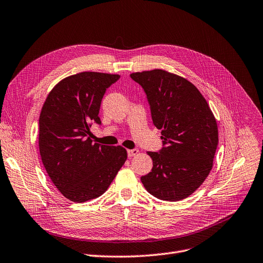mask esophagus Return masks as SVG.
Segmentation results:
<instances>
[{"label":"esophagus","mask_w":263,"mask_h":263,"mask_svg":"<svg viewBox=\"0 0 263 263\" xmlns=\"http://www.w3.org/2000/svg\"><path fill=\"white\" fill-rule=\"evenodd\" d=\"M138 153H139V149H137V148L128 149V151H127L128 157H134V156H136V155H138Z\"/></svg>","instance_id":"34e87169"}]
</instances>
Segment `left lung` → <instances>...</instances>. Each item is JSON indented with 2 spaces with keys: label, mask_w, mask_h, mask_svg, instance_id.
Segmentation results:
<instances>
[{
  "label": "left lung",
  "mask_w": 263,
  "mask_h": 263,
  "mask_svg": "<svg viewBox=\"0 0 263 263\" xmlns=\"http://www.w3.org/2000/svg\"><path fill=\"white\" fill-rule=\"evenodd\" d=\"M146 94L164 147L147 152L152 171L141 177L160 200L179 201L200 187L213 167L218 143L216 119L205 98L187 79L164 69L133 72Z\"/></svg>",
  "instance_id": "obj_1"
}]
</instances>
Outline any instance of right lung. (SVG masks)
Wrapping results in <instances>:
<instances>
[{"instance_id":"right-lung-1","label":"right lung","mask_w":263,"mask_h":263,"mask_svg":"<svg viewBox=\"0 0 263 263\" xmlns=\"http://www.w3.org/2000/svg\"><path fill=\"white\" fill-rule=\"evenodd\" d=\"M120 74L83 71L54 85L40 116L39 146L49 178L73 202L102 196L127 159L123 146L93 143L91 123L103 96Z\"/></svg>"}]
</instances>
